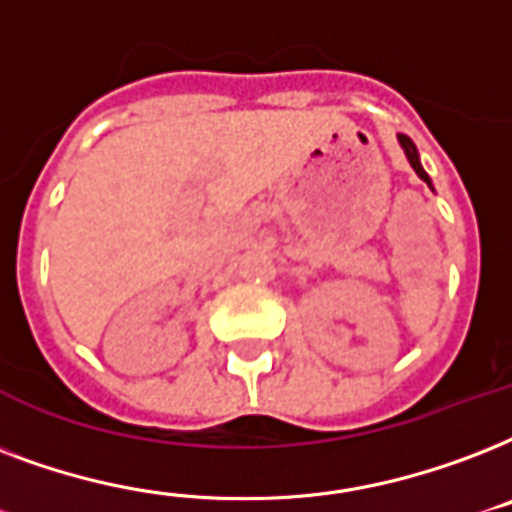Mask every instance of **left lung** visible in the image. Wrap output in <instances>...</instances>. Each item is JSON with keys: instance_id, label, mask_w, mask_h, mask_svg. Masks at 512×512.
<instances>
[{"instance_id": "8db88e82", "label": "left lung", "mask_w": 512, "mask_h": 512, "mask_svg": "<svg viewBox=\"0 0 512 512\" xmlns=\"http://www.w3.org/2000/svg\"><path fill=\"white\" fill-rule=\"evenodd\" d=\"M398 141H400V146H403V152H406L408 165H411V168H414V173H417V176L422 178V181H425L430 189H433V181H430V176H427L425 168H422V162H419V152H417V146H414V141H411L408 136H398Z\"/></svg>"}]
</instances>
